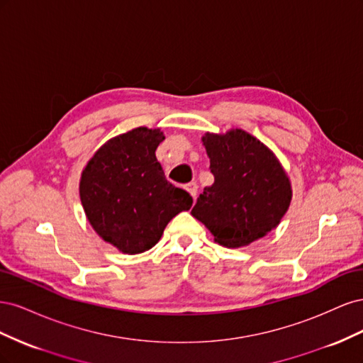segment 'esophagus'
I'll return each mask as SVG.
<instances>
[{
	"instance_id": "esophagus-1",
	"label": "esophagus",
	"mask_w": 363,
	"mask_h": 363,
	"mask_svg": "<svg viewBox=\"0 0 363 363\" xmlns=\"http://www.w3.org/2000/svg\"><path fill=\"white\" fill-rule=\"evenodd\" d=\"M184 189L191 194V196H192L194 200L196 199V194H199V186H196V183H188V184H184Z\"/></svg>"
}]
</instances>
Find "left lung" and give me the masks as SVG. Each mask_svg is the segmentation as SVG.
Segmentation results:
<instances>
[{"mask_svg": "<svg viewBox=\"0 0 363 363\" xmlns=\"http://www.w3.org/2000/svg\"><path fill=\"white\" fill-rule=\"evenodd\" d=\"M215 182L204 188L192 216L228 248L250 245L276 228L292 200L280 160L242 128L201 138Z\"/></svg>", "mask_w": 363, "mask_h": 363, "instance_id": "obj_1", "label": "left lung"}]
</instances>
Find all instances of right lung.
<instances>
[{
	"instance_id": "1",
	"label": "right lung",
	"mask_w": 363,
	"mask_h": 363,
	"mask_svg": "<svg viewBox=\"0 0 363 363\" xmlns=\"http://www.w3.org/2000/svg\"><path fill=\"white\" fill-rule=\"evenodd\" d=\"M163 139L160 128H133L108 139L82 171L79 191L87 221L124 255L155 247L171 219L192 206V196L171 184L157 162Z\"/></svg>"
}]
</instances>
